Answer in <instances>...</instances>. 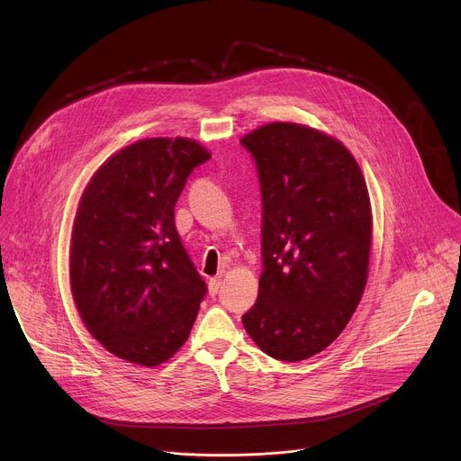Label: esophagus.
Returning a JSON list of instances; mask_svg holds the SVG:
<instances>
[{
    "label": "esophagus",
    "mask_w": 461,
    "mask_h": 461,
    "mask_svg": "<svg viewBox=\"0 0 461 461\" xmlns=\"http://www.w3.org/2000/svg\"><path fill=\"white\" fill-rule=\"evenodd\" d=\"M221 285H222V277L219 276V277H212L210 281H208V288H210V295H217V292H219V288H221Z\"/></svg>",
    "instance_id": "obj_1"
}]
</instances>
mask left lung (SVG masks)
Returning a JSON list of instances; mask_svg holds the SVG:
<instances>
[{
	"mask_svg": "<svg viewBox=\"0 0 461 461\" xmlns=\"http://www.w3.org/2000/svg\"><path fill=\"white\" fill-rule=\"evenodd\" d=\"M262 194V274L242 315L253 343L308 359L345 330L368 279L372 210L352 153L321 131L272 122L240 139Z\"/></svg>",
	"mask_w": 461,
	"mask_h": 461,
	"instance_id": "left-lung-1",
	"label": "left lung"
}]
</instances>
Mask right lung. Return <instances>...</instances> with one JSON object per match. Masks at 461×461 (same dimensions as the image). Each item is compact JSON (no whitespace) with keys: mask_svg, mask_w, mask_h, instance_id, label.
<instances>
[{"mask_svg":"<svg viewBox=\"0 0 461 461\" xmlns=\"http://www.w3.org/2000/svg\"><path fill=\"white\" fill-rule=\"evenodd\" d=\"M210 158L191 139H144L104 162L84 189L71 292L89 334L120 359L157 366L191 332L206 283L180 242L175 204Z\"/></svg>","mask_w":461,"mask_h":461,"instance_id":"right-lung-1","label":"right lung"}]
</instances>
